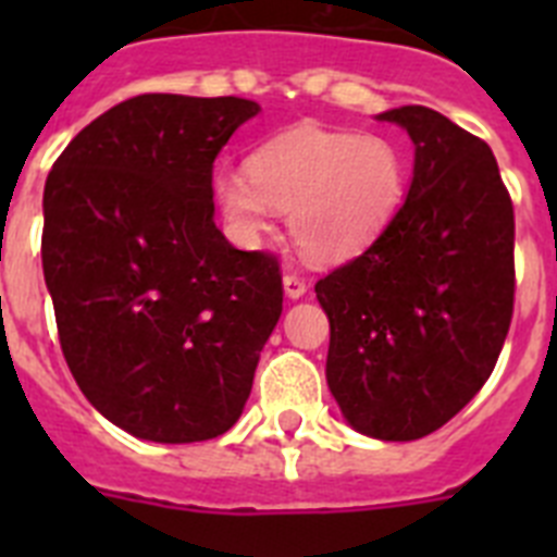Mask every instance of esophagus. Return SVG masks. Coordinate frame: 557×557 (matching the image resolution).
Returning <instances> with one entry per match:
<instances>
[{
    "instance_id": "34e87169",
    "label": "esophagus",
    "mask_w": 557,
    "mask_h": 557,
    "mask_svg": "<svg viewBox=\"0 0 557 557\" xmlns=\"http://www.w3.org/2000/svg\"><path fill=\"white\" fill-rule=\"evenodd\" d=\"M284 293H287V298L298 301V298H304V293H307V282H304L298 273H287L284 275Z\"/></svg>"
}]
</instances>
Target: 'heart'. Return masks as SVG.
I'll use <instances>...</instances> for the list:
<instances>
[{
	"mask_svg": "<svg viewBox=\"0 0 557 557\" xmlns=\"http://www.w3.org/2000/svg\"><path fill=\"white\" fill-rule=\"evenodd\" d=\"M245 169L223 166L211 178L231 234L256 243L282 211L295 245L318 262L376 243L407 198L405 152L385 136L298 125L256 147Z\"/></svg>",
	"mask_w": 557,
	"mask_h": 557,
	"instance_id": "obj_1",
	"label": "heart"
}]
</instances>
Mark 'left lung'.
<instances>
[{"instance_id":"1","label":"left lung","mask_w":557,"mask_h":557,"mask_svg":"<svg viewBox=\"0 0 557 557\" xmlns=\"http://www.w3.org/2000/svg\"><path fill=\"white\" fill-rule=\"evenodd\" d=\"M416 145L407 198L376 243L314 284L329 318L326 382L376 441H418L494 371L513 318V203L494 152L444 113H379Z\"/></svg>"}]
</instances>
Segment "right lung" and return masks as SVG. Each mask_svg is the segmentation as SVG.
Segmentation results:
<instances>
[{
	"instance_id": "right-lung-1",
	"label": "right lung",
	"mask_w": 557,
	"mask_h": 557,
	"mask_svg": "<svg viewBox=\"0 0 557 557\" xmlns=\"http://www.w3.org/2000/svg\"><path fill=\"white\" fill-rule=\"evenodd\" d=\"M259 111L243 97H133L83 127L44 186V282L66 366L141 441L228 432L282 318L275 256L236 250L211 200L218 152Z\"/></svg>"
}]
</instances>
